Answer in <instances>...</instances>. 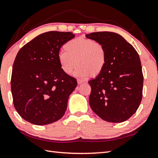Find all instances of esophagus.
<instances>
[{
	"instance_id": "34e87169",
	"label": "esophagus",
	"mask_w": 158,
	"mask_h": 158,
	"mask_svg": "<svg viewBox=\"0 0 158 158\" xmlns=\"http://www.w3.org/2000/svg\"><path fill=\"white\" fill-rule=\"evenodd\" d=\"M84 80H81V79H78L77 80V83H78V84H81L82 83H84Z\"/></svg>"
}]
</instances>
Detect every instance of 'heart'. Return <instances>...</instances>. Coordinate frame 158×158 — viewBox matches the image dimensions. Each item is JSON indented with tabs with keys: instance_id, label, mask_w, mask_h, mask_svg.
I'll use <instances>...</instances> for the list:
<instances>
[{
	"instance_id": "heart-1",
	"label": "heart",
	"mask_w": 158,
	"mask_h": 158,
	"mask_svg": "<svg viewBox=\"0 0 158 158\" xmlns=\"http://www.w3.org/2000/svg\"><path fill=\"white\" fill-rule=\"evenodd\" d=\"M65 52L59 54V63L65 74H70L77 65L75 75L96 77L102 73L107 62L106 48L93 39L77 38L65 43Z\"/></svg>"
}]
</instances>
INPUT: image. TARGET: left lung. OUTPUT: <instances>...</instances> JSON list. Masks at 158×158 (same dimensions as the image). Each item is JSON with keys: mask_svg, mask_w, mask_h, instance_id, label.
<instances>
[{"mask_svg": "<svg viewBox=\"0 0 158 158\" xmlns=\"http://www.w3.org/2000/svg\"><path fill=\"white\" fill-rule=\"evenodd\" d=\"M85 36L101 43L107 52L104 71L88 81L92 110L106 122H124L137 111L142 99L144 77L139 54L117 33L99 31Z\"/></svg>", "mask_w": 158, "mask_h": 158, "instance_id": "obj_1", "label": "left lung"}]
</instances>
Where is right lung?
<instances>
[{"label": "right lung", "instance_id": "obj_1", "mask_svg": "<svg viewBox=\"0 0 158 158\" xmlns=\"http://www.w3.org/2000/svg\"><path fill=\"white\" fill-rule=\"evenodd\" d=\"M74 36L70 31H47L17 54L11 77L13 104L31 124H49L64 115L77 81L62 71L58 56L61 48Z\"/></svg>", "mask_w": 158, "mask_h": 158}]
</instances>
